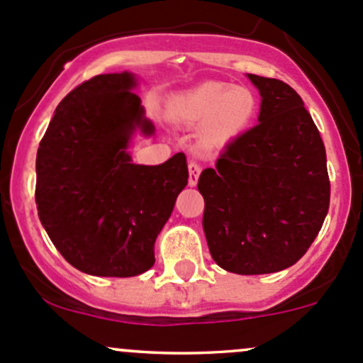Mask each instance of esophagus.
<instances>
[{
    "label": "esophagus",
    "instance_id": "34e87169",
    "mask_svg": "<svg viewBox=\"0 0 363 363\" xmlns=\"http://www.w3.org/2000/svg\"><path fill=\"white\" fill-rule=\"evenodd\" d=\"M188 168H189V179H188L189 186H196V182H199V177H200V172H202V167H200L196 161H189Z\"/></svg>",
    "mask_w": 363,
    "mask_h": 363
}]
</instances>
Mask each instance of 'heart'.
Listing matches in <instances>:
<instances>
[{
	"label": "heart",
	"mask_w": 363,
	"mask_h": 363,
	"mask_svg": "<svg viewBox=\"0 0 363 363\" xmlns=\"http://www.w3.org/2000/svg\"><path fill=\"white\" fill-rule=\"evenodd\" d=\"M258 111L255 93L226 82L200 84L170 101V116L186 126H202L208 142H226L251 126Z\"/></svg>",
	"instance_id": "obj_1"
}]
</instances>
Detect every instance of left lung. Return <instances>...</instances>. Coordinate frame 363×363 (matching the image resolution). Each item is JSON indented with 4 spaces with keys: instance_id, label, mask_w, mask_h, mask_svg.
<instances>
[{
    "instance_id": "8db88e82",
    "label": "left lung",
    "mask_w": 363,
    "mask_h": 363,
    "mask_svg": "<svg viewBox=\"0 0 363 363\" xmlns=\"http://www.w3.org/2000/svg\"><path fill=\"white\" fill-rule=\"evenodd\" d=\"M262 96L258 124L205 168L203 232L221 269L242 276L279 272L298 262L330 205L327 155L294 87L252 75Z\"/></svg>"
}]
</instances>
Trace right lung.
<instances>
[{
    "instance_id": "right-lung-1",
    "label": "right lung",
    "mask_w": 363,
    "mask_h": 363,
    "mask_svg": "<svg viewBox=\"0 0 363 363\" xmlns=\"http://www.w3.org/2000/svg\"><path fill=\"white\" fill-rule=\"evenodd\" d=\"M130 72L86 80L61 100L36 152L38 218L80 272L131 277L155 265L156 237L188 184L184 152L131 163V135L155 133Z\"/></svg>"
}]
</instances>
